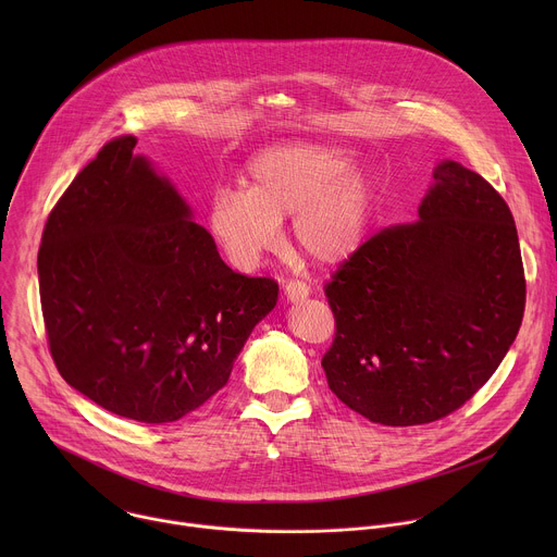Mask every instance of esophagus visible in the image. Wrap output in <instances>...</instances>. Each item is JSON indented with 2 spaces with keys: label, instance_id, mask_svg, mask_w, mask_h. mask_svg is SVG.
Wrapping results in <instances>:
<instances>
[{
  "label": "esophagus",
  "instance_id": "1",
  "mask_svg": "<svg viewBox=\"0 0 557 557\" xmlns=\"http://www.w3.org/2000/svg\"><path fill=\"white\" fill-rule=\"evenodd\" d=\"M308 293H310V288L299 280H290L284 284V295L288 301H301L308 297Z\"/></svg>",
  "mask_w": 557,
  "mask_h": 557
}]
</instances>
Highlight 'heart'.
Here are the masks:
<instances>
[{
    "mask_svg": "<svg viewBox=\"0 0 557 557\" xmlns=\"http://www.w3.org/2000/svg\"><path fill=\"white\" fill-rule=\"evenodd\" d=\"M374 213L376 187L346 147L286 143L251 158L243 191L211 196L207 228L233 269L253 271L293 215L297 251L317 267H339L363 247Z\"/></svg>",
    "mask_w": 557,
    "mask_h": 557,
    "instance_id": "obj_1",
    "label": "heart"
}]
</instances>
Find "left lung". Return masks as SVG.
Here are the masks:
<instances>
[{"mask_svg": "<svg viewBox=\"0 0 557 557\" xmlns=\"http://www.w3.org/2000/svg\"><path fill=\"white\" fill-rule=\"evenodd\" d=\"M329 387L372 423L438 421L479 392L513 344L527 282L503 196L454 161L419 220L374 233L326 284Z\"/></svg>", "mask_w": 557, "mask_h": 557, "instance_id": "1", "label": "left lung"}]
</instances>
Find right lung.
I'll list each match as a JSON object with an SVG mask.
<instances>
[{
	"label": "right lung",
	"instance_id": "1",
	"mask_svg": "<svg viewBox=\"0 0 557 557\" xmlns=\"http://www.w3.org/2000/svg\"><path fill=\"white\" fill-rule=\"evenodd\" d=\"M136 138L101 147L44 226L41 312L59 374L112 414L170 423L226 385L277 301V282L231 271Z\"/></svg>",
	"mask_w": 557,
	"mask_h": 557
}]
</instances>
